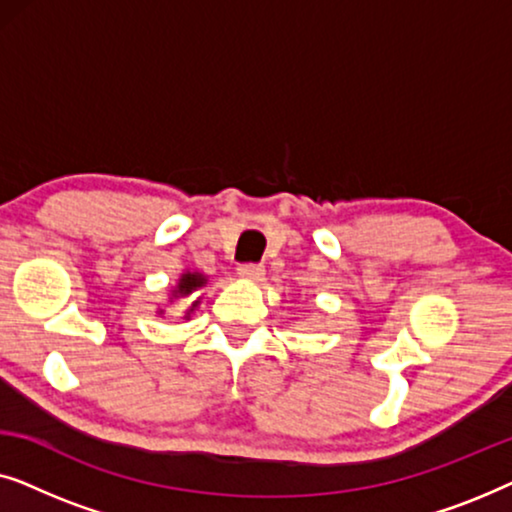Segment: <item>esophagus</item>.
I'll list each match as a JSON object with an SVG mask.
<instances>
[{"label": "esophagus", "mask_w": 512, "mask_h": 512, "mask_svg": "<svg viewBox=\"0 0 512 512\" xmlns=\"http://www.w3.org/2000/svg\"><path fill=\"white\" fill-rule=\"evenodd\" d=\"M237 275L242 279H261L265 275V268L261 263H242L240 268H237Z\"/></svg>", "instance_id": "esophagus-1"}]
</instances>
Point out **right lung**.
Here are the masks:
<instances>
[{"mask_svg":"<svg viewBox=\"0 0 512 512\" xmlns=\"http://www.w3.org/2000/svg\"><path fill=\"white\" fill-rule=\"evenodd\" d=\"M205 282L207 279L202 277L200 272H186V275L179 279V286H177V291H174V296H193L195 289H200ZM195 305H198V300H195L193 307Z\"/></svg>","mask_w":512,"mask_h":512,"instance_id":"add662e5","label":"right lung"}]
</instances>
